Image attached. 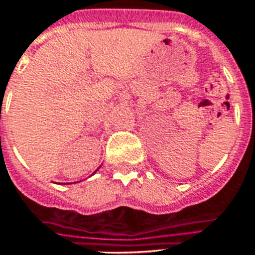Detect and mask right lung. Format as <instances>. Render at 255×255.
<instances>
[{"mask_svg":"<svg viewBox=\"0 0 255 255\" xmlns=\"http://www.w3.org/2000/svg\"><path fill=\"white\" fill-rule=\"evenodd\" d=\"M96 170H98V169H96ZM66 185H67V184H66Z\"/></svg>","mask_w":255,"mask_h":255,"instance_id":"add662e5","label":"right lung"}]
</instances>
